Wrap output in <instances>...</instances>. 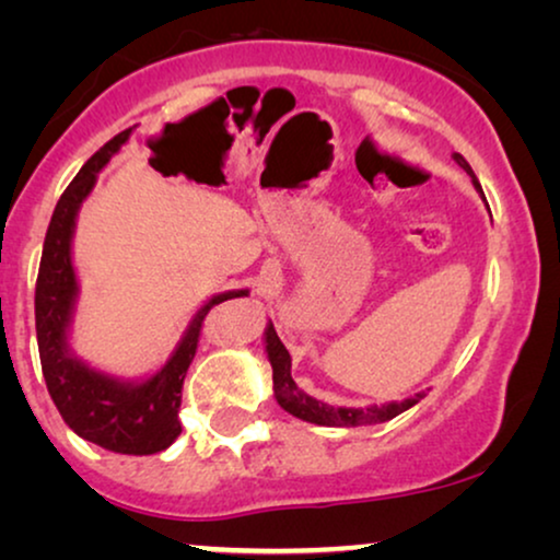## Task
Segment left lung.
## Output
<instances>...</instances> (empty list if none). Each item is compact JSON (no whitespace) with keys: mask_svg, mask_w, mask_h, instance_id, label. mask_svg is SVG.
Instances as JSON below:
<instances>
[{"mask_svg":"<svg viewBox=\"0 0 560 560\" xmlns=\"http://www.w3.org/2000/svg\"><path fill=\"white\" fill-rule=\"evenodd\" d=\"M454 160L464 167L466 173L471 175L474 188L477 194L485 198V190H481L477 175L471 173V167L466 160L454 152ZM265 354L267 362L272 364V389H275V400L290 416L305 420V423H316V425H331V428H357V425H374V423H385V420H393L400 412L410 410L412 405H418L423 400L425 393H416L412 397H405L402 402H385V405H370V408H334V405L320 402L316 397H311L308 393H303L301 387L295 385L293 374H290V366H293V359H290L288 349L282 347L280 336L275 334L272 320H267L265 326Z\"/></svg>","mask_w":560,"mask_h":560,"instance_id":"obj_1","label":"left lung"}]
</instances>
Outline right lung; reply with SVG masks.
<instances>
[{
	"instance_id": "add662e5",
	"label": "right lung",
	"mask_w": 560,
	"mask_h": 560,
	"mask_svg": "<svg viewBox=\"0 0 560 560\" xmlns=\"http://www.w3.org/2000/svg\"><path fill=\"white\" fill-rule=\"evenodd\" d=\"M129 127L104 144L60 196L43 244L35 288V328L43 377L60 418L83 441L114 454L150 456L165 451L180 435V389L196 357L201 324L213 305L249 295L247 288L226 290L206 301L188 320L180 341L160 370L140 380L91 366L73 351V313L79 301V275L73 267V234L79 211L96 186L98 173L129 142Z\"/></svg>"
}]
</instances>
